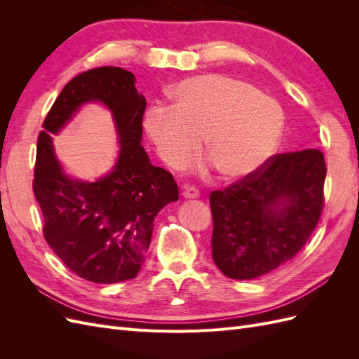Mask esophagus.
Returning a JSON list of instances; mask_svg holds the SVG:
<instances>
[{"instance_id":"obj_1","label":"esophagus","mask_w":359,"mask_h":359,"mask_svg":"<svg viewBox=\"0 0 359 359\" xmlns=\"http://www.w3.org/2000/svg\"><path fill=\"white\" fill-rule=\"evenodd\" d=\"M199 190L194 186H182V196L186 199H194L199 198Z\"/></svg>"}]
</instances>
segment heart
Returning a JSON list of instances; mask_svg holds the SVG:
<instances>
[{
	"instance_id": "1",
	"label": "heart",
	"mask_w": 359,
	"mask_h": 359,
	"mask_svg": "<svg viewBox=\"0 0 359 359\" xmlns=\"http://www.w3.org/2000/svg\"><path fill=\"white\" fill-rule=\"evenodd\" d=\"M175 103L148 107L144 126L160 158L170 166L187 163L201 147L224 178L252 175L274 154L285 126L277 100L253 85L222 74L182 81Z\"/></svg>"
}]
</instances>
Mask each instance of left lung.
<instances>
[{"label": "left lung", "instance_id": "left-lung-1", "mask_svg": "<svg viewBox=\"0 0 359 359\" xmlns=\"http://www.w3.org/2000/svg\"><path fill=\"white\" fill-rule=\"evenodd\" d=\"M325 177L322 151L301 149L211 191L212 259L222 273L256 278L297 256L320 219Z\"/></svg>", "mask_w": 359, "mask_h": 359}]
</instances>
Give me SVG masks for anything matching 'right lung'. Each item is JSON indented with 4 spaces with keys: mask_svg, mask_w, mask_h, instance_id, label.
<instances>
[{
    "mask_svg": "<svg viewBox=\"0 0 359 359\" xmlns=\"http://www.w3.org/2000/svg\"><path fill=\"white\" fill-rule=\"evenodd\" d=\"M86 101L110 107L122 144L114 170L95 183L64 176L51 147V136ZM145 107L133 73L97 67L64 86L39 133L32 190L43 214V236L72 273L93 283L135 278L145 262L156 215L178 201L172 173L151 165L140 147Z\"/></svg>",
    "mask_w": 359,
    "mask_h": 359,
    "instance_id": "add662e5",
    "label": "right lung"
}]
</instances>
